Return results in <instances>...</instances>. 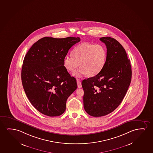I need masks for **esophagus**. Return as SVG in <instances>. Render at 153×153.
I'll use <instances>...</instances> for the list:
<instances>
[{
    "label": "esophagus",
    "instance_id": "34e87169",
    "mask_svg": "<svg viewBox=\"0 0 153 153\" xmlns=\"http://www.w3.org/2000/svg\"><path fill=\"white\" fill-rule=\"evenodd\" d=\"M77 84H78V88H81L82 87V84H81V82H80V81L79 80H77Z\"/></svg>",
    "mask_w": 153,
    "mask_h": 153
}]
</instances>
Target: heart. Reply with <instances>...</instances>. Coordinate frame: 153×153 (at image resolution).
<instances>
[{
    "label": "heart",
    "mask_w": 153,
    "mask_h": 153,
    "mask_svg": "<svg viewBox=\"0 0 153 153\" xmlns=\"http://www.w3.org/2000/svg\"><path fill=\"white\" fill-rule=\"evenodd\" d=\"M72 54H67L63 58L65 69L74 72L80 65L81 67L74 75L76 78L88 74L94 76L98 74L105 65L107 52L105 47L101 44L83 42L75 46Z\"/></svg>",
    "instance_id": "1"
}]
</instances>
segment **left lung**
Here are the masks:
<instances>
[{
	"label": "left lung",
	"instance_id": "1",
	"mask_svg": "<svg viewBox=\"0 0 153 153\" xmlns=\"http://www.w3.org/2000/svg\"><path fill=\"white\" fill-rule=\"evenodd\" d=\"M105 44V65L98 74L82 82L84 110L91 116H105L121 104L131 79V65L125 50L111 37L101 38Z\"/></svg>",
	"mask_w": 153,
	"mask_h": 153
}]
</instances>
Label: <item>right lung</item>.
I'll return each mask as SVG.
<instances>
[{
    "instance_id": "right-lung-1",
    "label": "right lung",
    "mask_w": 153,
    "mask_h": 153,
    "mask_svg": "<svg viewBox=\"0 0 153 153\" xmlns=\"http://www.w3.org/2000/svg\"><path fill=\"white\" fill-rule=\"evenodd\" d=\"M80 40L79 37H44L25 56L23 88L30 103L42 114L57 116L65 111L67 99L77 88V83L64 67L63 58Z\"/></svg>"
}]
</instances>
